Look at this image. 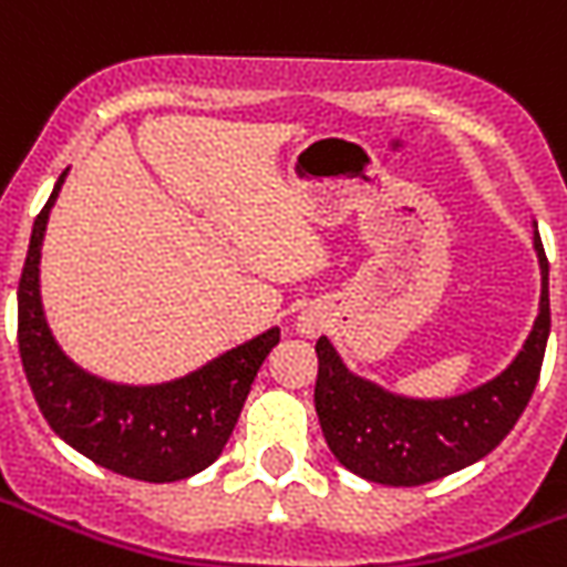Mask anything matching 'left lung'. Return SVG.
<instances>
[{"instance_id":"1","label":"left lung","mask_w":567,"mask_h":567,"mask_svg":"<svg viewBox=\"0 0 567 567\" xmlns=\"http://www.w3.org/2000/svg\"><path fill=\"white\" fill-rule=\"evenodd\" d=\"M540 260V312L511 368L474 392L446 401H413L382 392L352 377L328 337L316 343V413L337 462L382 486H422L455 474L498 446L532 401L549 337V285L544 243L535 236Z\"/></svg>"}]
</instances>
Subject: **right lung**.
Instances as JSON below:
<instances>
[{
    "instance_id": "add662e5",
    "label": "right lung",
    "mask_w": 567,
    "mask_h": 567,
    "mask_svg": "<svg viewBox=\"0 0 567 567\" xmlns=\"http://www.w3.org/2000/svg\"><path fill=\"white\" fill-rule=\"evenodd\" d=\"M63 178L35 215L18 285V346L32 398L54 434L91 462L145 483L187 480L221 455L279 328L163 385H115L75 368L48 331L39 297L42 236Z\"/></svg>"
}]
</instances>
